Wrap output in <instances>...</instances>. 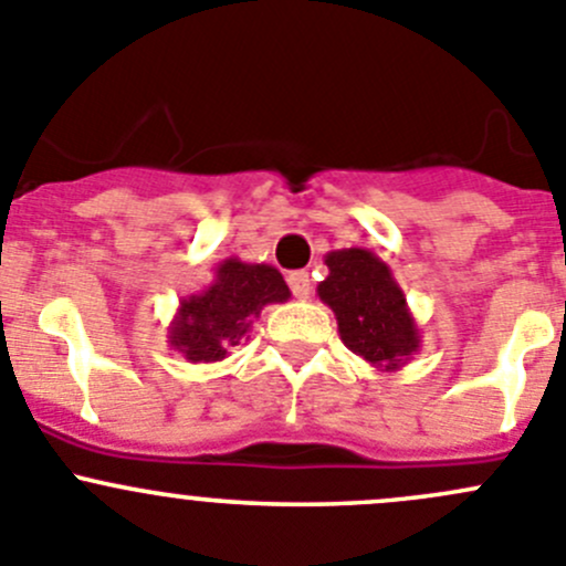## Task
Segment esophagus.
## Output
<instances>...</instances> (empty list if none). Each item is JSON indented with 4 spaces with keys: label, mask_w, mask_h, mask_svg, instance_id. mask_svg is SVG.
I'll use <instances>...</instances> for the list:
<instances>
[{
    "label": "esophagus",
    "mask_w": 566,
    "mask_h": 566,
    "mask_svg": "<svg viewBox=\"0 0 566 566\" xmlns=\"http://www.w3.org/2000/svg\"><path fill=\"white\" fill-rule=\"evenodd\" d=\"M287 284H290V290H293V295L298 301H304V298H310V293H312V279H310V273L306 271H293V273H287Z\"/></svg>",
    "instance_id": "esophagus-1"
}]
</instances>
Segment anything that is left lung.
I'll return each instance as SVG.
<instances>
[{
    "instance_id": "obj_1",
    "label": "left lung",
    "mask_w": 566,
    "mask_h": 566,
    "mask_svg": "<svg viewBox=\"0 0 566 566\" xmlns=\"http://www.w3.org/2000/svg\"><path fill=\"white\" fill-rule=\"evenodd\" d=\"M325 265L317 295L334 312L347 350L380 373L402 369L421 347V334L391 268L367 249L328 251Z\"/></svg>"
}]
</instances>
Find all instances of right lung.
Here are the masks:
<instances>
[{
  "label": "right lung",
  "instance_id": "1",
  "mask_svg": "<svg viewBox=\"0 0 566 566\" xmlns=\"http://www.w3.org/2000/svg\"><path fill=\"white\" fill-rule=\"evenodd\" d=\"M287 298L290 287L276 268L230 256L219 262L208 287L180 301L167 339L186 361H221L247 339L251 323L268 304H284Z\"/></svg>",
  "mask_w": 566,
  "mask_h": 566
}]
</instances>
